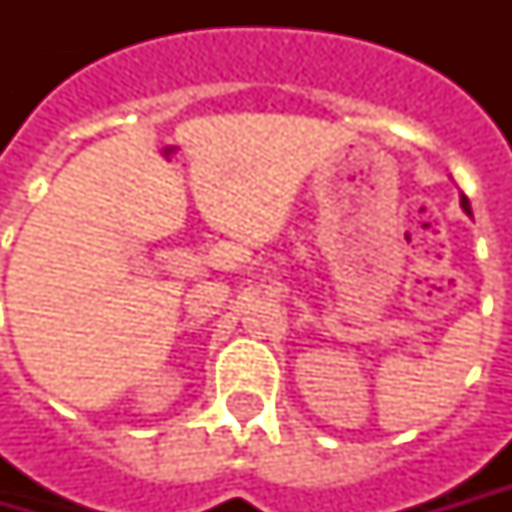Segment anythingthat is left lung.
I'll return each mask as SVG.
<instances>
[{
    "label": "left lung",
    "instance_id": "1",
    "mask_svg": "<svg viewBox=\"0 0 512 512\" xmlns=\"http://www.w3.org/2000/svg\"><path fill=\"white\" fill-rule=\"evenodd\" d=\"M462 207H464V213H470V202H467V196H462Z\"/></svg>",
    "mask_w": 512,
    "mask_h": 512
}]
</instances>
